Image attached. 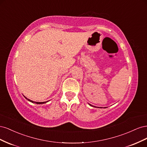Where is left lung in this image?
Returning a JSON list of instances; mask_svg holds the SVG:
<instances>
[{
	"label": "left lung",
	"mask_w": 147,
	"mask_h": 147,
	"mask_svg": "<svg viewBox=\"0 0 147 147\" xmlns=\"http://www.w3.org/2000/svg\"><path fill=\"white\" fill-rule=\"evenodd\" d=\"M89 105H90V106H92V107H95V106H93V105H91L90 104H89ZM100 108H102V107H100ZM105 108H107V107H104V109H105Z\"/></svg>",
	"instance_id": "8db88e82"
}]
</instances>
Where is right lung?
<instances>
[{
    "mask_svg": "<svg viewBox=\"0 0 147 147\" xmlns=\"http://www.w3.org/2000/svg\"><path fill=\"white\" fill-rule=\"evenodd\" d=\"M24 97L25 98L27 99L28 100H29V102H32V103H35V104H45V103H47V102H48V101H47V102H34V101H32V100H30V99H28L27 97H26L25 96H24Z\"/></svg>",
    "mask_w": 147,
    "mask_h": 147,
    "instance_id": "obj_1",
    "label": "right lung"
}]
</instances>
